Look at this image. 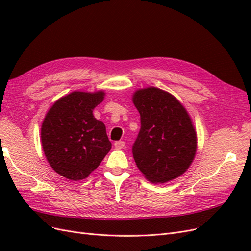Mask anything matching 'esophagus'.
<instances>
[{
  "label": "esophagus",
  "mask_w": 251,
  "mask_h": 251,
  "mask_svg": "<svg viewBox=\"0 0 251 251\" xmlns=\"http://www.w3.org/2000/svg\"><path fill=\"white\" fill-rule=\"evenodd\" d=\"M124 147H125V141H116L115 143H114V148L117 150L123 149Z\"/></svg>",
  "instance_id": "34e87169"
}]
</instances>
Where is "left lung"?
Here are the masks:
<instances>
[{"label": "left lung", "mask_w": 251, "mask_h": 251, "mask_svg": "<svg viewBox=\"0 0 251 251\" xmlns=\"http://www.w3.org/2000/svg\"><path fill=\"white\" fill-rule=\"evenodd\" d=\"M133 102L141 123L132 148L136 165L151 183L178 178L192 164L197 151L188 113L176 97L155 87L136 91Z\"/></svg>", "instance_id": "obj_1"}]
</instances>
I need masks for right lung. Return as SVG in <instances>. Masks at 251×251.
Returning <instances> with one entry per match:
<instances>
[{
	"label": "right lung",
	"instance_id": "obj_1",
	"mask_svg": "<svg viewBox=\"0 0 251 251\" xmlns=\"http://www.w3.org/2000/svg\"><path fill=\"white\" fill-rule=\"evenodd\" d=\"M104 92H74L59 98L45 117L41 140L51 168L73 181L87 178L109 153L112 144L93 110Z\"/></svg>",
	"mask_w": 251,
	"mask_h": 251
}]
</instances>
